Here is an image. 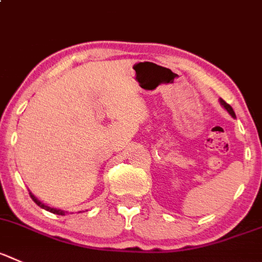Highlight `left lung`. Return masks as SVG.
Listing matches in <instances>:
<instances>
[{"mask_svg": "<svg viewBox=\"0 0 262 262\" xmlns=\"http://www.w3.org/2000/svg\"><path fill=\"white\" fill-rule=\"evenodd\" d=\"M220 103H221V105H223V106H224V108H225V109H226V111H228V112H229V114H230V116H231V117H235V113H234L233 108H231V106H230V105H229V104H228V103H226V101H224V100H223V99H220Z\"/></svg>", "mask_w": 262, "mask_h": 262, "instance_id": "obj_1", "label": "left lung"}]
</instances>
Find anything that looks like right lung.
<instances>
[{"label": "right lung", "mask_w": 262, "mask_h": 262, "mask_svg": "<svg viewBox=\"0 0 262 262\" xmlns=\"http://www.w3.org/2000/svg\"><path fill=\"white\" fill-rule=\"evenodd\" d=\"M29 194H31V198L33 199L34 203H36L37 206H39V207H41V208H43V210H46V211H50V212H52V213H56V215H64V211H61V210H56V208L47 207V206H45V204L42 203V202H39L38 199H37L36 196L33 195V194H32V193H29Z\"/></svg>", "instance_id": "obj_1"}]
</instances>
